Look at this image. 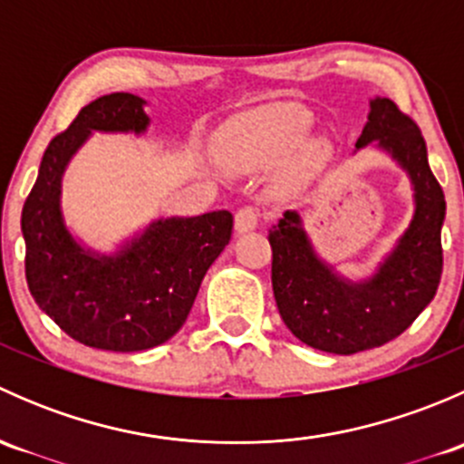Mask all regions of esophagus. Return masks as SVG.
Listing matches in <instances>:
<instances>
[{
    "label": "esophagus",
    "instance_id": "obj_1",
    "mask_svg": "<svg viewBox=\"0 0 464 464\" xmlns=\"http://www.w3.org/2000/svg\"><path fill=\"white\" fill-rule=\"evenodd\" d=\"M258 219H260L258 208H254V206H245V208H240L236 213V231L237 233L254 231V228L258 227Z\"/></svg>",
    "mask_w": 464,
    "mask_h": 464
}]
</instances>
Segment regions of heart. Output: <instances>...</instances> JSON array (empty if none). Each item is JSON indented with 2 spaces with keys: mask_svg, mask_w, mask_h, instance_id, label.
I'll use <instances>...</instances> for the list:
<instances>
[{
  "mask_svg": "<svg viewBox=\"0 0 464 464\" xmlns=\"http://www.w3.org/2000/svg\"><path fill=\"white\" fill-rule=\"evenodd\" d=\"M312 123L303 114L276 116L242 130L227 148V161L240 170L271 168L292 159L310 139ZM307 166L314 157H307Z\"/></svg>",
  "mask_w": 464,
  "mask_h": 464,
  "instance_id": "heart-1",
  "label": "heart"
}]
</instances>
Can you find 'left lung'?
I'll return each mask as SVG.
<instances>
[{"label":"left lung","instance_id":"8db88e82","mask_svg":"<svg viewBox=\"0 0 464 464\" xmlns=\"http://www.w3.org/2000/svg\"><path fill=\"white\" fill-rule=\"evenodd\" d=\"M375 143L413 184V219L366 280H350L319 258L301 215L285 210L269 231L271 285L285 325L310 348L354 354L400 336L433 301L442 276L444 193L418 125L391 98H372L357 150Z\"/></svg>","mask_w":464,"mask_h":464}]
</instances>
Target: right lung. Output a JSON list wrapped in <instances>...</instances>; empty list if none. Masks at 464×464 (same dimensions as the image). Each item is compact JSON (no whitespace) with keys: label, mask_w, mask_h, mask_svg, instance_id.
Listing matches in <instances>:
<instances>
[{"label":"right lung","mask_w":464,"mask_h":464,"mask_svg":"<svg viewBox=\"0 0 464 464\" xmlns=\"http://www.w3.org/2000/svg\"><path fill=\"white\" fill-rule=\"evenodd\" d=\"M134 93L101 96L49 143L22 208L26 283L44 314L89 348L139 353L166 343L188 319L206 271L231 240L228 210L154 219L116 254L85 249L64 224L63 175L92 132L143 134Z\"/></svg>","instance_id":"right-lung-1"}]
</instances>
